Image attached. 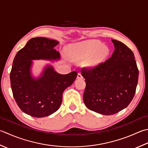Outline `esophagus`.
I'll return each instance as SVG.
<instances>
[{
    "instance_id": "1",
    "label": "esophagus",
    "mask_w": 148,
    "mask_h": 148,
    "mask_svg": "<svg viewBox=\"0 0 148 148\" xmlns=\"http://www.w3.org/2000/svg\"><path fill=\"white\" fill-rule=\"evenodd\" d=\"M77 77L78 78V79H82V78H83V76H82V74H81V73H78Z\"/></svg>"
}]
</instances>
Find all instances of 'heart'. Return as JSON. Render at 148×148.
Returning <instances> with one entry per match:
<instances>
[{"instance_id":"b5f03b06","label":"heart","mask_w":148,"mask_h":148,"mask_svg":"<svg viewBox=\"0 0 148 148\" xmlns=\"http://www.w3.org/2000/svg\"><path fill=\"white\" fill-rule=\"evenodd\" d=\"M110 50L107 46L97 40H88L72 45L70 50L71 58L79 61L86 58L84 65L88 67H94L108 56Z\"/></svg>"}]
</instances>
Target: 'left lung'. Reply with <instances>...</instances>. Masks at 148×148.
<instances>
[{
	"instance_id": "left-lung-1",
	"label": "left lung",
	"mask_w": 148,
	"mask_h": 148,
	"mask_svg": "<svg viewBox=\"0 0 148 148\" xmlns=\"http://www.w3.org/2000/svg\"><path fill=\"white\" fill-rule=\"evenodd\" d=\"M112 56L94 67H83L86 87L83 101L88 109L103 115H113L128 106L134 98L138 70L134 53L118 40H112Z\"/></svg>"
}]
</instances>
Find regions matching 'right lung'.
<instances>
[{
  "instance_id": "obj_1",
  "label": "right lung",
  "mask_w": 148,
  "mask_h": 148,
  "mask_svg": "<svg viewBox=\"0 0 148 148\" xmlns=\"http://www.w3.org/2000/svg\"><path fill=\"white\" fill-rule=\"evenodd\" d=\"M58 43L43 37L31 38L14 58L10 72L13 97L20 110L32 117H44L57 111L63 91L77 77L76 71L60 74L52 66H47L37 79L31 77L32 60L60 59V53L54 49Z\"/></svg>"
}]
</instances>
